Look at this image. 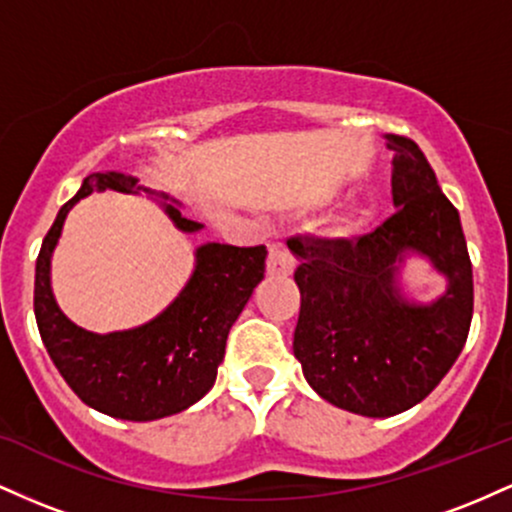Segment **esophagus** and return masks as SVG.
Wrapping results in <instances>:
<instances>
[{
  "instance_id": "1",
  "label": "esophagus",
  "mask_w": 512,
  "mask_h": 512,
  "mask_svg": "<svg viewBox=\"0 0 512 512\" xmlns=\"http://www.w3.org/2000/svg\"><path fill=\"white\" fill-rule=\"evenodd\" d=\"M296 267V260H293L291 250L286 248L284 243H274L269 248V257H267V274L272 276H286L293 272Z\"/></svg>"
}]
</instances>
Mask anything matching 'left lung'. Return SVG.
Masks as SVG:
<instances>
[{
	"label": "left lung",
	"mask_w": 512,
	"mask_h": 512,
	"mask_svg": "<svg viewBox=\"0 0 512 512\" xmlns=\"http://www.w3.org/2000/svg\"><path fill=\"white\" fill-rule=\"evenodd\" d=\"M385 139L395 154V214L356 240H289L301 260L293 354L305 380L334 407L373 419L407 411L436 390L467 342L474 310L460 214L416 142ZM407 251L428 256L449 279L433 304H411L398 291Z\"/></svg>",
	"instance_id": "left-lung-1"
}]
</instances>
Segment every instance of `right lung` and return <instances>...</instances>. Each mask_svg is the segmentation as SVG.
I'll return each instance as SVG.
<instances>
[{
  "mask_svg": "<svg viewBox=\"0 0 512 512\" xmlns=\"http://www.w3.org/2000/svg\"><path fill=\"white\" fill-rule=\"evenodd\" d=\"M122 173H93L60 209L35 260L33 308L40 337L81 402L125 421H154L192 407L211 390L226 354L233 322L264 279L267 248L207 243L180 296L161 315L125 332L93 334L57 308L50 289V257L69 209L91 192H137ZM175 226L195 233L202 223L163 204Z\"/></svg>",
  "mask_w": 512,
  "mask_h": 512,
  "instance_id": "1",
  "label": "right lung"
}]
</instances>
